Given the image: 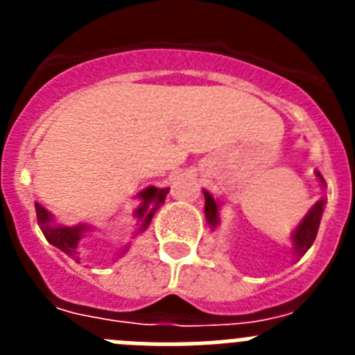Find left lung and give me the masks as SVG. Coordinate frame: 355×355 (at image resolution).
Segmentation results:
<instances>
[{"label": "left lung", "instance_id": "obj_1", "mask_svg": "<svg viewBox=\"0 0 355 355\" xmlns=\"http://www.w3.org/2000/svg\"><path fill=\"white\" fill-rule=\"evenodd\" d=\"M316 178L318 181L322 183V187H325V181L322 178L318 171H316ZM205 200H206V206H205V213H206V220H208L209 227L215 229L218 225V202L211 197V193L206 192L205 190ZM324 206H325V199H322L313 206L309 211L306 213V216L302 218L297 229L293 231L291 234V241H293V252L297 258L304 256L307 252V249L313 245V241H315L316 233H318V227H320V220H322V213H324Z\"/></svg>", "mask_w": 355, "mask_h": 355}]
</instances>
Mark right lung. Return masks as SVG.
<instances>
[{"mask_svg":"<svg viewBox=\"0 0 355 355\" xmlns=\"http://www.w3.org/2000/svg\"><path fill=\"white\" fill-rule=\"evenodd\" d=\"M168 188H156L149 187L146 188L144 192H140V199H142V205L137 208L135 216H137V227H135L133 236H137L139 233L146 231L147 225L150 224L155 213L158 211L159 206L163 205V200L167 197ZM35 211H37V222H39L40 229H42L46 240L51 243V245L58 247L62 252H65L69 258L80 261V240L83 238L85 231H90L89 225H74V227H67V225H58L53 222V216L48 209L40 206L39 202H35ZM128 250V245L121 250V254H124Z\"/></svg>","mask_w":355,"mask_h":355,"instance_id":"add662e5","label":"right lung"}]
</instances>
